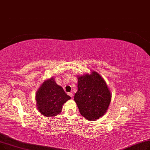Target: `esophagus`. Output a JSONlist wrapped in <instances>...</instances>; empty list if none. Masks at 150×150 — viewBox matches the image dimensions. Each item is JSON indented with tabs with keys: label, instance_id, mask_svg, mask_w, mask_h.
<instances>
[{
	"label": "esophagus",
	"instance_id": "obj_1",
	"mask_svg": "<svg viewBox=\"0 0 150 150\" xmlns=\"http://www.w3.org/2000/svg\"><path fill=\"white\" fill-rule=\"evenodd\" d=\"M68 95H69V96H71V98L73 97V94L72 93H68Z\"/></svg>",
	"mask_w": 150,
	"mask_h": 150
}]
</instances>
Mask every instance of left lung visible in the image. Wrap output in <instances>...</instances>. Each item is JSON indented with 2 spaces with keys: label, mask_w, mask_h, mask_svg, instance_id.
<instances>
[{
  "label": "left lung",
  "mask_w": 150,
  "mask_h": 150,
  "mask_svg": "<svg viewBox=\"0 0 150 150\" xmlns=\"http://www.w3.org/2000/svg\"><path fill=\"white\" fill-rule=\"evenodd\" d=\"M74 101L81 115L88 120L104 115L111 100L110 90L97 72L78 77L77 91Z\"/></svg>",
  "instance_id": "obj_1"
}]
</instances>
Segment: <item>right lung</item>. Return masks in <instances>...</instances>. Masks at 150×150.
<instances>
[{"mask_svg":"<svg viewBox=\"0 0 150 150\" xmlns=\"http://www.w3.org/2000/svg\"><path fill=\"white\" fill-rule=\"evenodd\" d=\"M70 99L54 78L45 81L36 94L37 108L41 114L47 117L60 113L63 104Z\"/></svg>","mask_w":150,"mask_h":150,"instance_id":"obj_1","label":"right lung"}]
</instances>
